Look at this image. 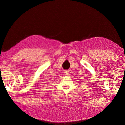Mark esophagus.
Returning <instances> with one entry per match:
<instances>
[{
  "label": "esophagus",
  "mask_w": 125,
  "mask_h": 125,
  "mask_svg": "<svg viewBox=\"0 0 125 125\" xmlns=\"http://www.w3.org/2000/svg\"><path fill=\"white\" fill-rule=\"evenodd\" d=\"M64 73H65V75H68V74H69V72L68 70H64Z\"/></svg>",
  "instance_id": "esophagus-1"
}]
</instances>
